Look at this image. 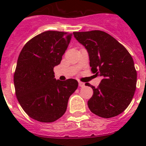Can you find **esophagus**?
<instances>
[{
  "instance_id": "obj_1",
  "label": "esophagus",
  "mask_w": 146,
  "mask_h": 146,
  "mask_svg": "<svg viewBox=\"0 0 146 146\" xmlns=\"http://www.w3.org/2000/svg\"><path fill=\"white\" fill-rule=\"evenodd\" d=\"M78 85H79V86L80 87H84L85 86V83H84V82H80V81H78Z\"/></svg>"
}]
</instances>
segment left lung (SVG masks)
<instances>
[{"mask_svg":"<svg viewBox=\"0 0 146 146\" xmlns=\"http://www.w3.org/2000/svg\"><path fill=\"white\" fill-rule=\"evenodd\" d=\"M74 37L86 48L92 73L102 76L88 102L90 110L111 118L123 112L131 102L136 88L137 73L131 56L113 36L100 30L74 32Z\"/></svg>","mask_w":146,"mask_h":146,"instance_id":"obj_1","label":"left lung"}]
</instances>
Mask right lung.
I'll use <instances>...</instances> for the list:
<instances>
[{"label":"right lung","instance_id":"1","mask_svg":"<svg viewBox=\"0 0 146 146\" xmlns=\"http://www.w3.org/2000/svg\"><path fill=\"white\" fill-rule=\"evenodd\" d=\"M72 34L42 32L22 49L14 74L15 95L29 117L40 122H54L62 117L78 82L56 80L54 68L61 63Z\"/></svg>","mask_w":146,"mask_h":146}]
</instances>
